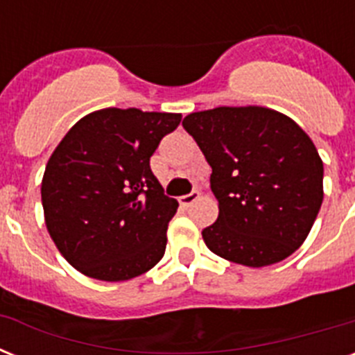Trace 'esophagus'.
<instances>
[{
    "instance_id": "obj_1",
    "label": "esophagus",
    "mask_w": 355,
    "mask_h": 355,
    "mask_svg": "<svg viewBox=\"0 0 355 355\" xmlns=\"http://www.w3.org/2000/svg\"><path fill=\"white\" fill-rule=\"evenodd\" d=\"M199 197H200V193L197 192V190H193V192H190V193H187V196L180 197V205L184 206V208H188V206H192L193 202L199 199Z\"/></svg>"
}]
</instances>
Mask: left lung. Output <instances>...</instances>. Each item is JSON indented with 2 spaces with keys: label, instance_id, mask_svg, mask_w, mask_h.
<instances>
[{
  "label": "left lung",
  "instance_id": "1",
  "mask_svg": "<svg viewBox=\"0 0 355 355\" xmlns=\"http://www.w3.org/2000/svg\"><path fill=\"white\" fill-rule=\"evenodd\" d=\"M211 167L218 218L206 245L238 265L283 261L304 243L324 200V163L297 122L263 106H220L184 117Z\"/></svg>",
  "mask_w": 355,
  "mask_h": 355
}]
</instances>
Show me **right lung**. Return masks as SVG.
Returning a JSON list of instances; mask_svg holds the SVG:
<instances>
[{
    "label": "right lung",
    "instance_id": "right-lung-1",
    "mask_svg": "<svg viewBox=\"0 0 355 355\" xmlns=\"http://www.w3.org/2000/svg\"><path fill=\"white\" fill-rule=\"evenodd\" d=\"M180 114L105 108L85 115L53 150L42 178L46 225L81 274L128 281L165 254L178 200L163 193L149 159Z\"/></svg>",
    "mask_w": 355,
    "mask_h": 355
}]
</instances>
